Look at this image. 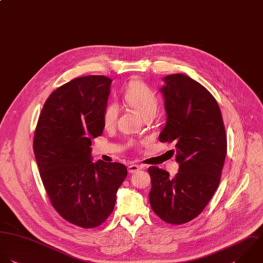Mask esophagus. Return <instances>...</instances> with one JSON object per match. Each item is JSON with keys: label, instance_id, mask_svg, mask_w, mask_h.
<instances>
[{"label": "esophagus", "instance_id": "obj_1", "mask_svg": "<svg viewBox=\"0 0 263 263\" xmlns=\"http://www.w3.org/2000/svg\"><path fill=\"white\" fill-rule=\"evenodd\" d=\"M141 169H142V167L139 166V165H129L128 166L129 173H135V172H137V171H139Z\"/></svg>", "mask_w": 263, "mask_h": 263}]
</instances>
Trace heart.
<instances>
[{"label":"heart","instance_id":"b5f03b06","mask_svg":"<svg viewBox=\"0 0 263 263\" xmlns=\"http://www.w3.org/2000/svg\"><path fill=\"white\" fill-rule=\"evenodd\" d=\"M125 101L136 109L143 118L149 115L155 116L158 109V96L153 89L142 82L131 83L124 93ZM119 107L116 103H109L103 111V124L105 127H112L118 119Z\"/></svg>","mask_w":263,"mask_h":263}]
</instances>
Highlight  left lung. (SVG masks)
I'll use <instances>...</instances> for the list:
<instances>
[{
	"label": "left lung",
	"mask_w": 263,
	"mask_h": 263,
	"mask_svg": "<svg viewBox=\"0 0 263 263\" xmlns=\"http://www.w3.org/2000/svg\"><path fill=\"white\" fill-rule=\"evenodd\" d=\"M160 89L165 99L167 121L161 142H174L179 171L174 177L149 167V203L165 222L186 223L205 209L221 177L228 141L216 99L192 78L174 73L165 77Z\"/></svg>",
	"instance_id": "1"
}]
</instances>
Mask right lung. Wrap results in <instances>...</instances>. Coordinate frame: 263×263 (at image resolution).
Returning <instances> with one entry per match:
<instances>
[{
    "mask_svg": "<svg viewBox=\"0 0 263 263\" xmlns=\"http://www.w3.org/2000/svg\"><path fill=\"white\" fill-rule=\"evenodd\" d=\"M111 80L87 76L60 86L46 100L33 136L40 175L54 209L84 229L103 223L127 176L120 163L92 162L91 139L102 134Z\"/></svg>",
    "mask_w": 263,
    "mask_h": 263,
    "instance_id": "add662e5",
    "label": "right lung"
}]
</instances>
